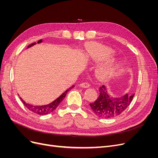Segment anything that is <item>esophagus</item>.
Returning <instances> with one entry per match:
<instances>
[{"label": "esophagus", "mask_w": 158, "mask_h": 158, "mask_svg": "<svg viewBox=\"0 0 158 158\" xmlns=\"http://www.w3.org/2000/svg\"><path fill=\"white\" fill-rule=\"evenodd\" d=\"M80 85L82 88H89V84L87 82H83L82 84H80Z\"/></svg>", "instance_id": "1"}]
</instances>
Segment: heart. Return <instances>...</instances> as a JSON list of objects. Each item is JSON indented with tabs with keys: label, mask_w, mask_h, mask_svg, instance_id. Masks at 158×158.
<instances>
[{
	"label": "heart",
	"mask_w": 158,
	"mask_h": 158,
	"mask_svg": "<svg viewBox=\"0 0 158 158\" xmlns=\"http://www.w3.org/2000/svg\"><path fill=\"white\" fill-rule=\"evenodd\" d=\"M114 54V51L106 47L95 46L90 50L92 59L95 61H99L106 59ZM119 64V60L111 59L106 63L99 65L96 69V74L102 78H106L112 76L117 69Z\"/></svg>",
	"instance_id": "obj_1"
}]
</instances>
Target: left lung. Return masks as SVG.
<instances>
[{
	"instance_id": "obj_1",
	"label": "left lung",
	"mask_w": 158,
	"mask_h": 158,
	"mask_svg": "<svg viewBox=\"0 0 158 158\" xmlns=\"http://www.w3.org/2000/svg\"><path fill=\"white\" fill-rule=\"evenodd\" d=\"M99 92L98 98L94 103H89V106L98 117L104 118H111L121 114L129 106L135 95L125 94L113 98L104 85L99 88Z\"/></svg>"
}]
</instances>
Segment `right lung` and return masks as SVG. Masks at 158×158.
Listing matches in <instances>:
<instances>
[{
    "label": "right lung",
    "mask_w": 158,
    "mask_h": 158,
    "mask_svg": "<svg viewBox=\"0 0 158 158\" xmlns=\"http://www.w3.org/2000/svg\"><path fill=\"white\" fill-rule=\"evenodd\" d=\"M42 41H43L42 40H40L37 41V44H41ZM35 44H36V43H33V44L27 46V49L30 48V47H31L33 45H35ZM74 87V85L71 86L70 88L66 89L64 93L62 94L58 98H56L55 100H54L53 102L49 103V104H47V105H44V106H33V105L26 103L22 99V98H20V99L22 102V103L24 104V106L28 109L30 110L31 111L35 113L36 114H40V115H44V114H49L51 112L55 111V109H56V108L59 106V105L60 103V102L64 99L66 95V94H67L69 91L72 88H73Z\"/></svg>",
    "instance_id": "right-lung-1"
}]
</instances>
